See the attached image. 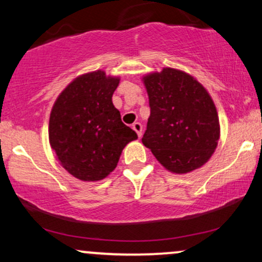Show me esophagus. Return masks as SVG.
<instances>
[{
    "label": "esophagus",
    "mask_w": 262,
    "mask_h": 262,
    "mask_svg": "<svg viewBox=\"0 0 262 262\" xmlns=\"http://www.w3.org/2000/svg\"><path fill=\"white\" fill-rule=\"evenodd\" d=\"M132 128L134 129L135 133H137V134H138V137L140 138V137H141V133H143V125H141L139 122H135L134 124L132 125Z\"/></svg>",
    "instance_id": "obj_1"
}]
</instances>
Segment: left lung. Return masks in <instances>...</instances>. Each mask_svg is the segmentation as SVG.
<instances>
[{
	"label": "left lung",
	"mask_w": 262,
	"mask_h": 262,
	"mask_svg": "<svg viewBox=\"0 0 262 262\" xmlns=\"http://www.w3.org/2000/svg\"><path fill=\"white\" fill-rule=\"evenodd\" d=\"M150 117L141 141L177 175L200 169L217 149L221 125L212 97L192 75L173 68L143 76Z\"/></svg>",
	"instance_id": "1"
}]
</instances>
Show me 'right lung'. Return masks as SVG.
I'll return each instance as SVG.
<instances>
[{
  "instance_id": "1",
  "label": "right lung",
  "mask_w": 262,
  "mask_h": 262,
  "mask_svg": "<svg viewBox=\"0 0 262 262\" xmlns=\"http://www.w3.org/2000/svg\"><path fill=\"white\" fill-rule=\"evenodd\" d=\"M119 80L103 70L80 75L54 102L50 146L60 165L81 181L107 177L117 167L124 146L138 139L112 102Z\"/></svg>"
}]
</instances>
